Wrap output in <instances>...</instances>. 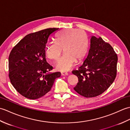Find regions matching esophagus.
I'll use <instances>...</instances> for the list:
<instances>
[{"mask_svg":"<svg viewBox=\"0 0 130 130\" xmlns=\"http://www.w3.org/2000/svg\"><path fill=\"white\" fill-rule=\"evenodd\" d=\"M61 74L62 75H68V73L67 72H62V73H61Z\"/></svg>","mask_w":130,"mask_h":130,"instance_id":"esophagus-1","label":"esophagus"}]
</instances>
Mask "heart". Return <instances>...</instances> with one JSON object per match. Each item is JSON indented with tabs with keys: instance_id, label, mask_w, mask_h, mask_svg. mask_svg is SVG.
I'll list each match as a JSON object with an SVG mask.
<instances>
[{
	"instance_id": "obj_1",
	"label": "heart",
	"mask_w": 130,
	"mask_h": 130,
	"mask_svg": "<svg viewBox=\"0 0 130 130\" xmlns=\"http://www.w3.org/2000/svg\"><path fill=\"white\" fill-rule=\"evenodd\" d=\"M88 47L86 34L82 30L63 29L57 35L56 42H52L46 50L49 59L57 61L62 52L64 54L56 65L58 70L67 71L73 67L75 61L82 60L87 54Z\"/></svg>"
}]
</instances>
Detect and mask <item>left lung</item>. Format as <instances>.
<instances>
[{"instance_id": "1", "label": "left lung", "mask_w": 130, "mask_h": 130, "mask_svg": "<svg viewBox=\"0 0 130 130\" xmlns=\"http://www.w3.org/2000/svg\"><path fill=\"white\" fill-rule=\"evenodd\" d=\"M117 61V55L108 43L92 36L87 58L78 70L72 72L79 80L74 89L87 98L101 94L115 80Z\"/></svg>"}]
</instances>
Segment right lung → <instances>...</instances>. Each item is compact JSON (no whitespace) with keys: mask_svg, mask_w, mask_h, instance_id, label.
I'll return each instance as SVG.
<instances>
[{"mask_svg":"<svg viewBox=\"0 0 130 130\" xmlns=\"http://www.w3.org/2000/svg\"><path fill=\"white\" fill-rule=\"evenodd\" d=\"M59 28H47L30 34L14 47L9 56V77L17 92L24 97L36 99L51 90L60 72L46 60V47Z\"/></svg>","mask_w":130,"mask_h":130,"instance_id":"1","label":"right lung"}]
</instances>
